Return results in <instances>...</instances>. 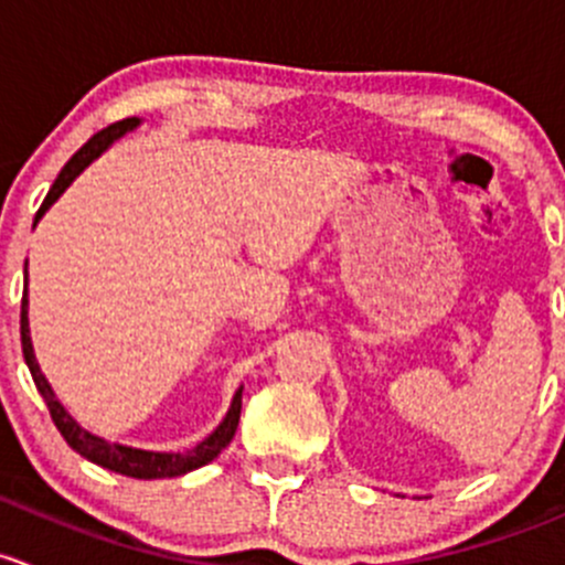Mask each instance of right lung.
Returning a JSON list of instances; mask_svg holds the SVG:
<instances>
[{
  "label": "right lung",
  "mask_w": 565,
  "mask_h": 565,
  "mask_svg": "<svg viewBox=\"0 0 565 565\" xmlns=\"http://www.w3.org/2000/svg\"><path fill=\"white\" fill-rule=\"evenodd\" d=\"M138 116H130V119H121V121H114V125L103 127L100 132H95V136L89 138V141L84 143V147L78 149L70 160L65 162V168L60 171V177H56V182L51 184L49 195H45L43 206L38 209V214H34V223H38L40 217H43L45 212H49L51 203L56 201L65 190L70 188V182H73L75 177H78L81 171H84L86 166H89L95 157L103 154V149H108V143H114L116 138L125 136L127 130H132V127H138ZM26 290H23V299H21V348H23V359H26V367L32 372V381L34 386H38L40 397L45 399V405H49V413L51 418H54L56 429L62 433V438L67 440V446L73 451H78L81 457H86L89 462L100 465V468H108L114 470V473H121V476H132V479H171V476H182V473H190V470L201 468V465L212 462L214 457L220 455V451L225 449V446L234 440L236 435V427H239V416H242V388L236 392L234 403H231V411L228 416L223 418V424H220L217 429H214L212 435H209L206 440H201V444L195 446V449L184 451V455H166V451H143V449H130V446H119V444H108V440L97 438V435L86 433V429H81L78 424L70 418V413L62 408L60 399L54 397V388L49 386V381L43 377V372H40L38 362H34V351H32V340H29V318H26Z\"/></svg>",
  "instance_id": "obj_1"
}]
</instances>
